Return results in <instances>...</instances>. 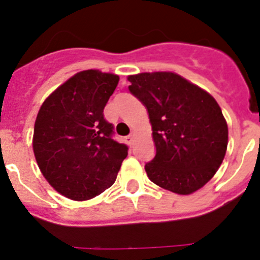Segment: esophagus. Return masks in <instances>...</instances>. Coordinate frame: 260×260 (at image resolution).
Instances as JSON below:
<instances>
[{"label":"esophagus","mask_w":260,"mask_h":260,"mask_svg":"<svg viewBox=\"0 0 260 260\" xmlns=\"http://www.w3.org/2000/svg\"><path fill=\"white\" fill-rule=\"evenodd\" d=\"M125 141H126V144H129V145H133V143H134V134H130V135H127L126 138H125Z\"/></svg>","instance_id":"34e87169"}]
</instances>
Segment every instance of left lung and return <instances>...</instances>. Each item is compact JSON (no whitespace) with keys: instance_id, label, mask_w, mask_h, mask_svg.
Segmentation results:
<instances>
[{"instance_id":"8db88e82","label":"left lung","mask_w":260,"mask_h":260,"mask_svg":"<svg viewBox=\"0 0 260 260\" xmlns=\"http://www.w3.org/2000/svg\"><path fill=\"white\" fill-rule=\"evenodd\" d=\"M129 91L146 107L155 156L145 164L149 179L178 194L204 187L221 166L228 124L214 97L172 72L129 76Z\"/></svg>"}]
</instances>
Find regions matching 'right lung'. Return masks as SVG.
I'll list each match as a JSON object with an SVG mask.
<instances>
[{
    "label": "right lung",
    "mask_w": 260,
    "mask_h": 260,
    "mask_svg": "<svg viewBox=\"0 0 260 260\" xmlns=\"http://www.w3.org/2000/svg\"><path fill=\"white\" fill-rule=\"evenodd\" d=\"M119 76L79 72L44 101L34 127L35 158L55 191L74 201L93 199L116 181L127 145L114 140L104 109Z\"/></svg>",
    "instance_id": "1"
}]
</instances>
